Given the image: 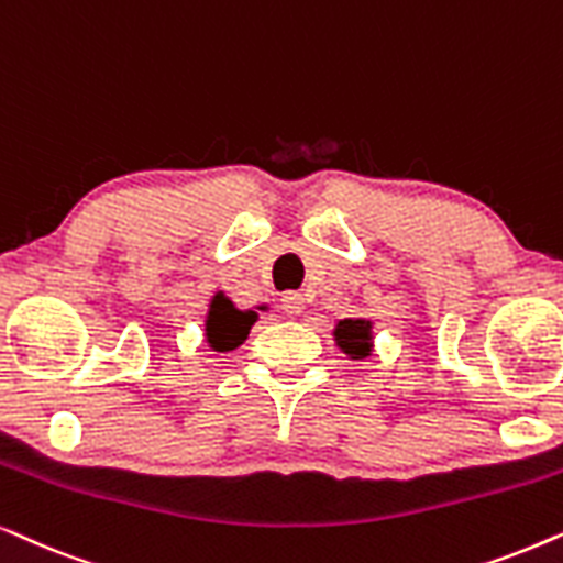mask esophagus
I'll return each instance as SVG.
<instances>
[{
  "mask_svg": "<svg viewBox=\"0 0 563 563\" xmlns=\"http://www.w3.org/2000/svg\"><path fill=\"white\" fill-rule=\"evenodd\" d=\"M303 309H306V298L301 294H294V290H290V294L280 298V311L288 313V317H301Z\"/></svg>",
  "mask_w": 563,
  "mask_h": 563,
  "instance_id": "esophagus-1",
  "label": "esophagus"
}]
</instances>
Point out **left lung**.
Listing matches in <instances>:
<instances>
[{
	"instance_id": "left-lung-1",
	"label": "left lung",
	"mask_w": 563,
	"mask_h": 563,
	"mask_svg": "<svg viewBox=\"0 0 563 563\" xmlns=\"http://www.w3.org/2000/svg\"><path fill=\"white\" fill-rule=\"evenodd\" d=\"M334 342L350 360H365L373 352V321L371 319H340L334 324Z\"/></svg>"
}]
</instances>
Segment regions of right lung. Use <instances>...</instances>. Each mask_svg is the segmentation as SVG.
<instances>
[{
  "mask_svg": "<svg viewBox=\"0 0 563 563\" xmlns=\"http://www.w3.org/2000/svg\"><path fill=\"white\" fill-rule=\"evenodd\" d=\"M252 329V311H239L234 303L216 296L206 317V342L216 352L236 350Z\"/></svg>",
  "mask_w": 563,
  "mask_h": 563,
  "instance_id": "obj_1",
  "label": "right lung"
}]
</instances>
